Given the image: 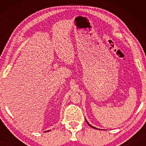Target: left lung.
Returning <instances> with one entry per match:
<instances>
[{
    "instance_id": "1",
    "label": "left lung",
    "mask_w": 146,
    "mask_h": 146,
    "mask_svg": "<svg viewBox=\"0 0 146 146\" xmlns=\"http://www.w3.org/2000/svg\"><path fill=\"white\" fill-rule=\"evenodd\" d=\"M86 122H87V123H88V124L89 125H90V126H91V127H93V128H94V129H97V128H96V127H93V126H92V125H90V123H89L88 122V121H86Z\"/></svg>"
}]
</instances>
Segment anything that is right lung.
Returning a JSON list of instances; mask_svg holds the SVG:
<instances>
[{"instance_id": "add662e5", "label": "right lung", "mask_w": 146, "mask_h": 146, "mask_svg": "<svg viewBox=\"0 0 146 146\" xmlns=\"http://www.w3.org/2000/svg\"><path fill=\"white\" fill-rule=\"evenodd\" d=\"M49 131L48 130V131ZM46 131H45V132H46Z\"/></svg>"}]
</instances>
